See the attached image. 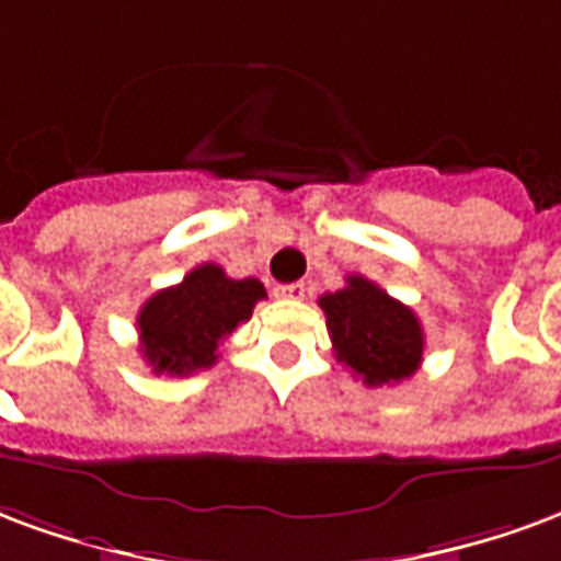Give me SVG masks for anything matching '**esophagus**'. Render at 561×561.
<instances>
[{"label": "esophagus", "mask_w": 561, "mask_h": 561, "mask_svg": "<svg viewBox=\"0 0 561 561\" xmlns=\"http://www.w3.org/2000/svg\"><path fill=\"white\" fill-rule=\"evenodd\" d=\"M305 280H298V284H286V286H277V296L280 298H301L305 296Z\"/></svg>", "instance_id": "1"}]
</instances>
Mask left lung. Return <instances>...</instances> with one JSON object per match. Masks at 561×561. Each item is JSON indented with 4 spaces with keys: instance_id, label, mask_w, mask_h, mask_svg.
<instances>
[{
    "instance_id": "1",
    "label": "left lung",
    "mask_w": 561,
    "mask_h": 561,
    "mask_svg": "<svg viewBox=\"0 0 561 561\" xmlns=\"http://www.w3.org/2000/svg\"><path fill=\"white\" fill-rule=\"evenodd\" d=\"M320 308L337 362L367 388L394 386L419 370L424 355L419 317L374 280L350 275L343 289L320 298Z\"/></svg>"
}]
</instances>
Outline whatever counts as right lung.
I'll return each mask as SVG.
<instances>
[{
	"instance_id": "obj_1",
	"label": "right lung",
	"mask_w": 561,
	"mask_h": 561,
	"mask_svg": "<svg viewBox=\"0 0 561 561\" xmlns=\"http://www.w3.org/2000/svg\"><path fill=\"white\" fill-rule=\"evenodd\" d=\"M260 298L265 286L256 277L232 280L220 265H196L182 284L154 293L137 313L142 358L154 374L206 370L218 362L220 343L251 320Z\"/></svg>"
}]
</instances>
